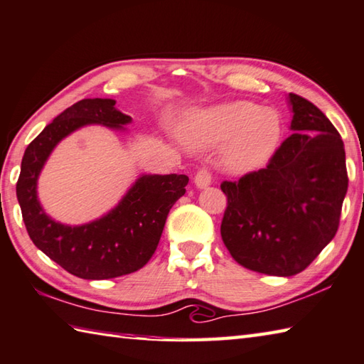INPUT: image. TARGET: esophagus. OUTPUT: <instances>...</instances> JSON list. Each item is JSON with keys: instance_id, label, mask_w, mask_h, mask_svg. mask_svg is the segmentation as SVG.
Wrapping results in <instances>:
<instances>
[{"instance_id": "obj_1", "label": "esophagus", "mask_w": 364, "mask_h": 364, "mask_svg": "<svg viewBox=\"0 0 364 364\" xmlns=\"http://www.w3.org/2000/svg\"><path fill=\"white\" fill-rule=\"evenodd\" d=\"M194 183H196V186L200 188V189L208 188L210 184H211V173H210V170L205 168V167L197 170V173H196V176H194Z\"/></svg>"}]
</instances>
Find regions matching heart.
I'll list each match as a JSON object with an SVG mask.
<instances>
[{
	"label": "heart",
	"instance_id": "b5f03b06",
	"mask_svg": "<svg viewBox=\"0 0 364 364\" xmlns=\"http://www.w3.org/2000/svg\"><path fill=\"white\" fill-rule=\"evenodd\" d=\"M184 138L193 148L226 141L221 165L232 173H245L259 168L275 153L282 138V119L277 111L259 109L251 102L224 103L191 119Z\"/></svg>",
	"mask_w": 364,
	"mask_h": 364
}]
</instances>
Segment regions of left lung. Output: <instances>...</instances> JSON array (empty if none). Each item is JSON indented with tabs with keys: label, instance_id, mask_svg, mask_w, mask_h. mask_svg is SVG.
I'll return each instance as SVG.
<instances>
[{
	"label": "left lung",
	"instance_id": "obj_1",
	"mask_svg": "<svg viewBox=\"0 0 364 364\" xmlns=\"http://www.w3.org/2000/svg\"><path fill=\"white\" fill-rule=\"evenodd\" d=\"M289 105L293 134L267 167L221 183V237L230 256L279 277L302 272L334 239L348 188L339 132L306 98L289 94Z\"/></svg>",
	"mask_w": 364,
	"mask_h": 364
}]
</instances>
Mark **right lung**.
<instances>
[{"mask_svg": "<svg viewBox=\"0 0 364 364\" xmlns=\"http://www.w3.org/2000/svg\"><path fill=\"white\" fill-rule=\"evenodd\" d=\"M111 98H84L58 114L25 149L17 199L33 243L67 272L85 280H105L136 272L159 245L165 220L186 193V175H143L116 208L82 226H65L46 215L36 196L41 168L57 143L89 124L124 129L132 117Z\"/></svg>", "mask_w": 364, "mask_h": 364, "instance_id": "obj_1", "label": "right lung"}]
</instances>
